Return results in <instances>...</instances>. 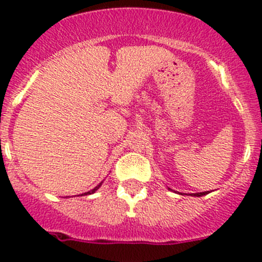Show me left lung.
I'll return each mask as SVG.
<instances>
[{
  "label": "left lung",
  "mask_w": 262,
  "mask_h": 262,
  "mask_svg": "<svg viewBox=\"0 0 262 262\" xmlns=\"http://www.w3.org/2000/svg\"><path fill=\"white\" fill-rule=\"evenodd\" d=\"M209 191H205V192H195V194H190V195H194V196H203V195L208 194Z\"/></svg>",
  "instance_id": "left-lung-1"
}]
</instances>
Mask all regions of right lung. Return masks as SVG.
<instances>
[{"instance_id": "1", "label": "right lung", "mask_w": 262, "mask_h": 262, "mask_svg": "<svg viewBox=\"0 0 262 262\" xmlns=\"http://www.w3.org/2000/svg\"><path fill=\"white\" fill-rule=\"evenodd\" d=\"M100 186H101V184H100V185H97V186H96V187H95V189H92V190H91V191H89V192H84V195H89V194H94V192H95V191H96V190H97V189H99V187H100Z\"/></svg>"}]
</instances>
